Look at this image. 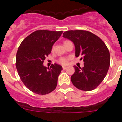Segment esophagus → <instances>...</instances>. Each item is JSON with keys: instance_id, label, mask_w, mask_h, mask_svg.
Wrapping results in <instances>:
<instances>
[{"instance_id": "34e87169", "label": "esophagus", "mask_w": 122, "mask_h": 122, "mask_svg": "<svg viewBox=\"0 0 122 122\" xmlns=\"http://www.w3.org/2000/svg\"><path fill=\"white\" fill-rule=\"evenodd\" d=\"M67 66H62V68H63V70H66V68H67Z\"/></svg>"}]
</instances>
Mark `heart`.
<instances>
[{
	"mask_svg": "<svg viewBox=\"0 0 122 122\" xmlns=\"http://www.w3.org/2000/svg\"><path fill=\"white\" fill-rule=\"evenodd\" d=\"M68 60H69V59L68 57H61L58 60L57 62L58 63H59L60 64L66 65L67 64L68 62Z\"/></svg>",
	"mask_w": 122,
	"mask_h": 122,
	"instance_id": "b5f03b06",
	"label": "heart"
}]
</instances>
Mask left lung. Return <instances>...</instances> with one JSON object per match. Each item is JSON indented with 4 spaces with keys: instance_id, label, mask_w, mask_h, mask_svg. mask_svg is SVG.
<instances>
[{
    "instance_id": "1",
    "label": "left lung",
    "mask_w": 122,
    "mask_h": 122,
    "mask_svg": "<svg viewBox=\"0 0 122 122\" xmlns=\"http://www.w3.org/2000/svg\"><path fill=\"white\" fill-rule=\"evenodd\" d=\"M63 36L70 40L75 46V56H83V68L74 65L71 76L73 84L79 90L90 91L96 89L103 81L110 65L108 48L101 38L86 30H68Z\"/></svg>"
}]
</instances>
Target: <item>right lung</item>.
Here are the masks:
<instances>
[{
    "mask_svg": "<svg viewBox=\"0 0 122 122\" xmlns=\"http://www.w3.org/2000/svg\"><path fill=\"white\" fill-rule=\"evenodd\" d=\"M62 32L36 30L19 45L16 59L17 71L25 86L33 93L48 94L57 87L62 66L54 63L47 68L43 64Z\"/></svg>",
    "mask_w": 122,
    "mask_h": 122,
    "instance_id": "obj_1",
    "label": "right lung"
}]
</instances>
